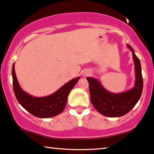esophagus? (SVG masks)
Segmentation results:
<instances>
[{
	"mask_svg": "<svg viewBox=\"0 0 154 154\" xmlns=\"http://www.w3.org/2000/svg\"><path fill=\"white\" fill-rule=\"evenodd\" d=\"M88 73L89 72H84V76H87V75H88Z\"/></svg>",
	"mask_w": 154,
	"mask_h": 154,
	"instance_id": "1",
	"label": "esophagus"
}]
</instances>
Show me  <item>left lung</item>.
<instances>
[{
	"mask_svg": "<svg viewBox=\"0 0 154 154\" xmlns=\"http://www.w3.org/2000/svg\"><path fill=\"white\" fill-rule=\"evenodd\" d=\"M127 47L133 53L135 63L136 81L134 87L124 93H113L105 89L100 82L94 77H87L89 83L91 101L93 106L102 115L116 118L128 113L138 102L143 88L141 64L130 45Z\"/></svg>",
	"mask_w": 154,
	"mask_h": 154,
	"instance_id": "obj_1",
	"label": "left lung"
}]
</instances>
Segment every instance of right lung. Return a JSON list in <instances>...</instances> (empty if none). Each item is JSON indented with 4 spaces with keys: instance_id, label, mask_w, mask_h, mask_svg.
I'll return each mask as SVG.
<instances>
[{
    "instance_id": "add662e5",
    "label": "right lung",
    "mask_w": 154,
    "mask_h": 154,
    "mask_svg": "<svg viewBox=\"0 0 154 154\" xmlns=\"http://www.w3.org/2000/svg\"><path fill=\"white\" fill-rule=\"evenodd\" d=\"M13 88L19 104L33 116L37 118H52L63 111L67 102L68 94L80 77L74 78L61 86L59 90L45 97H33L22 90L16 76L14 63L11 70Z\"/></svg>"
}]
</instances>
